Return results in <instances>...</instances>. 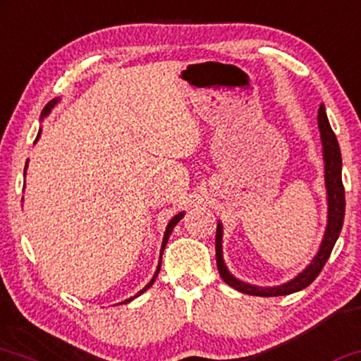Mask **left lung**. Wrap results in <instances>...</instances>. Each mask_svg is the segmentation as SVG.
Returning a JSON list of instances; mask_svg holds the SVG:
<instances>
[{
    "instance_id": "1",
    "label": "left lung",
    "mask_w": 361,
    "mask_h": 361,
    "mask_svg": "<svg viewBox=\"0 0 361 361\" xmlns=\"http://www.w3.org/2000/svg\"><path fill=\"white\" fill-rule=\"evenodd\" d=\"M318 128H320V138L323 147V161H325V188H326V203H328V214H326V228L325 235L307 268L302 270L290 281L281 283L276 286H258L250 285V283L241 281L233 276L226 268L225 259H223V225L218 221L216 225V267L220 271L223 281L228 283L231 288L241 291V293L253 295V296H281L290 295L295 291H300L312 285L314 278L320 275V271L325 267L326 259L330 258L333 246L338 240L341 226H343L345 218V188L341 183V153L340 145L336 141V136L333 133L330 121H328L325 104H322L318 109Z\"/></svg>"
}]
</instances>
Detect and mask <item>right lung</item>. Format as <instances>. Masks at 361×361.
<instances>
[{"mask_svg": "<svg viewBox=\"0 0 361 361\" xmlns=\"http://www.w3.org/2000/svg\"><path fill=\"white\" fill-rule=\"evenodd\" d=\"M59 99H61V98H54V99H51V102H49V103L47 104V106H44V108H43V111H41V120H43V118H44V116H48V115H49V113H51V109H53L54 106H56V104L59 103ZM39 136H41V130L38 131V136H36L35 143H36V141H38V138H39ZM26 168H28V161H26V166H25V175H26ZM183 216H185V212H180V213H178V214H175V216H173V218H171V220H170V223H168V225H166V230H165V236H163V243H161V250H159V262H158L157 271H154V275H153V278H152V280H149V283H148V285H147V286H145V288H143V290H140V291H138V293H136L135 296H131V298H128V300H125V302H121V303H130V302H131V300L138 298V296H140L141 293H145V291H147V290L149 288V286H152V285H153V283H154V280H157L158 273H159V268H161V257H163V250H165V246H166V243H168V238H170V235H171L173 228H175V226H176V223H178V221H180V220H181V218H183Z\"/></svg>", "mask_w": 361, "mask_h": 361, "instance_id": "obj_1", "label": "right lung"}]
</instances>
